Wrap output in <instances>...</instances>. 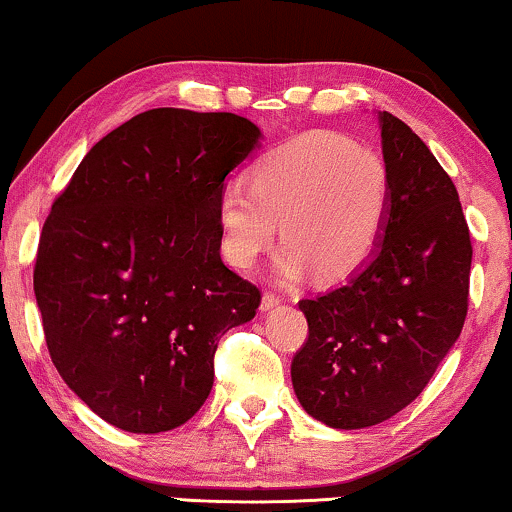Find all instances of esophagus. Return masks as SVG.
<instances>
[{
	"mask_svg": "<svg viewBox=\"0 0 512 512\" xmlns=\"http://www.w3.org/2000/svg\"><path fill=\"white\" fill-rule=\"evenodd\" d=\"M282 304V296L275 294V292H266L263 294V301H261V311H273Z\"/></svg>",
	"mask_w": 512,
	"mask_h": 512,
	"instance_id": "esophagus-1",
	"label": "esophagus"
}]
</instances>
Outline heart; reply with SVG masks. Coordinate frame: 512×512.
<instances>
[{"mask_svg": "<svg viewBox=\"0 0 512 512\" xmlns=\"http://www.w3.org/2000/svg\"><path fill=\"white\" fill-rule=\"evenodd\" d=\"M391 204L389 170L375 151L334 132H308L251 170L249 187L227 182L218 197L220 249L232 266L251 268L277 239V273L320 280L358 273L380 244Z\"/></svg>", "mask_w": 512, "mask_h": 512, "instance_id": "heart-1", "label": "heart"}]
</instances>
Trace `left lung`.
Listing matches in <instances>:
<instances>
[{
    "mask_svg": "<svg viewBox=\"0 0 512 512\" xmlns=\"http://www.w3.org/2000/svg\"><path fill=\"white\" fill-rule=\"evenodd\" d=\"M391 180L377 251L346 285L301 299L296 399L334 430L380 425L427 387L468 315L472 244L456 185L427 144L377 113Z\"/></svg>",
    "mask_w": 512,
    "mask_h": 512,
    "instance_id": "8db88e82",
    "label": "left lung"
}]
</instances>
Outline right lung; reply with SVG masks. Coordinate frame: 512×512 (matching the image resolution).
Wrapping results in <instances>:
<instances>
[{"instance_id": "1", "label": "right lung", "mask_w": 512, "mask_h": 512, "mask_svg": "<svg viewBox=\"0 0 512 512\" xmlns=\"http://www.w3.org/2000/svg\"><path fill=\"white\" fill-rule=\"evenodd\" d=\"M261 137L235 113L144 111L87 151L44 220L33 282L49 356L118 430L185 425L220 337L256 315L258 287L220 258L216 208Z\"/></svg>"}]
</instances>
